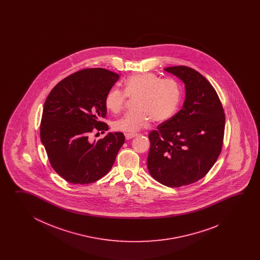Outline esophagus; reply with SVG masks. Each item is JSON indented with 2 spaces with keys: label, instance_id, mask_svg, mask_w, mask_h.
I'll return each instance as SVG.
<instances>
[{
  "label": "esophagus",
  "instance_id": "obj_1",
  "mask_svg": "<svg viewBox=\"0 0 260 260\" xmlns=\"http://www.w3.org/2000/svg\"><path fill=\"white\" fill-rule=\"evenodd\" d=\"M124 136H125V138L128 140V139H131V138L137 137L138 134H135V133H126Z\"/></svg>",
  "mask_w": 260,
  "mask_h": 260
}]
</instances>
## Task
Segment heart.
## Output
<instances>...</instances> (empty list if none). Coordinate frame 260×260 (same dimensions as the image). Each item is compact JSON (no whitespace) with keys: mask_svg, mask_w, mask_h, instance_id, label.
<instances>
[{"mask_svg":"<svg viewBox=\"0 0 260 260\" xmlns=\"http://www.w3.org/2000/svg\"><path fill=\"white\" fill-rule=\"evenodd\" d=\"M124 92L111 88L106 94V109L114 114L121 112L126 98H135L136 110L113 122V127L122 132H138L148 127L151 120L166 122L177 111L181 100V88L172 79H160L154 73L134 74L123 83Z\"/></svg>","mask_w":260,"mask_h":260,"instance_id":"obj_1","label":"heart"}]
</instances>
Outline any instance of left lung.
Segmentation results:
<instances>
[{
  "label": "left lung",
  "mask_w": 260,
  "mask_h": 260,
  "mask_svg": "<svg viewBox=\"0 0 260 260\" xmlns=\"http://www.w3.org/2000/svg\"><path fill=\"white\" fill-rule=\"evenodd\" d=\"M165 71L180 79L182 109L149 133L148 169L158 182L178 188L198 181L220 154L225 113L216 90L201 73L185 66Z\"/></svg>",
  "instance_id": "left-lung-1"
}]
</instances>
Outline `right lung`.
Wrapping results in <instances>:
<instances>
[{
  "label": "right lung",
  "instance_id": "add662e5",
  "mask_svg": "<svg viewBox=\"0 0 260 260\" xmlns=\"http://www.w3.org/2000/svg\"><path fill=\"white\" fill-rule=\"evenodd\" d=\"M120 75L101 68L75 72L57 83L44 102L40 137L52 167L72 184L106 176L124 143L121 132L91 142L94 129L107 131L105 96Z\"/></svg>",
  "mask_w": 260,
  "mask_h": 260
}]
</instances>
